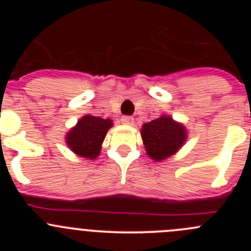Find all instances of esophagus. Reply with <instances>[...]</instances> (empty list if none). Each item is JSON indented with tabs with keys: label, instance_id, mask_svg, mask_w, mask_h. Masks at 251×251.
Listing matches in <instances>:
<instances>
[{
	"label": "esophagus",
	"instance_id": "obj_1",
	"mask_svg": "<svg viewBox=\"0 0 251 251\" xmlns=\"http://www.w3.org/2000/svg\"><path fill=\"white\" fill-rule=\"evenodd\" d=\"M121 123L125 124V125H133V123H135V119H133L132 116L125 115L121 118Z\"/></svg>",
	"mask_w": 251,
	"mask_h": 251
}]
</instances>
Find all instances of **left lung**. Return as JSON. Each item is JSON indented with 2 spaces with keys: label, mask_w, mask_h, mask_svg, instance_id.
Segmentation results:
<instances>
[{
  "label": "left lung",
  "mask_w": 251,
  "mask_h": 251,
  "mask_svg": "<svg viewBox=\"0 0 251 251\" xmlns=\"http://www.w3.org/2000/svg\"><path fill=\"white\" fill-rule=\"evenodd\" d=\"M141 135L147 154L155 161L174 155L187 138L184 126L169 115H161L151 123L144 124Z\"/></svg>",
  "instance_id": "1"
}]
</instances>
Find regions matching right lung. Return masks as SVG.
<instances>
[{
    "label": "right lung",
    "mask_w": 251,
    "mask_h": 251,
    "mask_svg": "<svg viewBox=\"0 0 251 251\" xmlns=\"http://www.w3.org/2000/svg\"><path fill=\"white\" fill-rule=\"evenodd\" d=\"M111 126L110 119L85 115L68 132L65 142L75 154L93 160L100 155L102 143Z\"/></svg>",
    "instance_id": "right-lung-1"
}]
</instances>
